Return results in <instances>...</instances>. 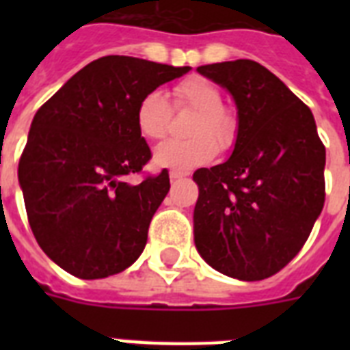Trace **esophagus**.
Returning a JSON list of instances; mask_svg holds the SVG:
<instances>
[{"label": "esophagus", "mask_w": 350, "mask_h": 350, "mask_svg": "<svg viewBox=\"0 0 350 350\" xmlns=\"http://www.w3.org/2000/svg\"><path fill=\"white\" fill-rule=\"evenodd\" d=\"M189 176V172H183V170H170V180H181V178H185Z\"/></svg>", "instance_id": "1"}]
</instances>
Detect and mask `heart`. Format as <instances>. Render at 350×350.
I'll return each mask as SVG.
<instances>
[{
  "mask_svg": "<svg viewBox=\"0 0 350 350\" xmlns=\"http://www.w3.org/2000/svg\"><path fill=\"white\" fill-rule=\"evenodd\" d=\"M174 105L194 112L187 139H169L154 150V163L161 169L191 170L208 163L219 150H229L238 136V120L221 107L224 96L218 87L203 78H187L172 89ZM137 132L147 139H161L169 131L170 107L159 90L142 96L134 111Z\"/></svg>",
  "mask_w": 350,
  "mask_h": 350,
  "instance_id": "1",
  "label": "heart"
}]
</instances>
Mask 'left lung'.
I'll return each instance as SVG.
<instances>
[{
	"label": "left lung",
	"mask_w": 350,
	"mask_h": 350,
	"mask_svg": "<svg viewBox=\"0 0 350 350\" xmlns=\"http://www.w3.org/2000/svg\"><path fill=\"white\" fill-rule=\"evenodd\" d=\"M198 72L227 89L238 136L225 163L194 172V243L225 276L258 282L298 254L325 202V147L312 112L252 59Z\"/></svg>",
	"instance_id": "8db88e82"
}]
</instances>
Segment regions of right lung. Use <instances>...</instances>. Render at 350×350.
<instances>
[{
  "label": "right lung",
  "instance_id": "add662e5",
  "mask_svg": "<svg viewBox=\"0 0 350 350\" xmlns=\"http://www.w3.org/2000/svg\"><path fill=\"white\" fill-rule=\"evenodd\" d=\"M189 70L100 57L36 112L18 180L36 241L63 271L98 280L139 258L170 181L169 172L137 185L125 180L150 159L134 111L143 94Z\"/></svg>",
  "mask_w": 350,
  "mask_h": 350
}]
</instances>
